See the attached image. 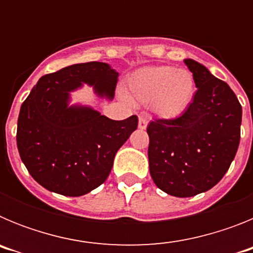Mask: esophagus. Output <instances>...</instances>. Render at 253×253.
<instances>
[{
	"label": "esophagus",
	"mask_w": 253,
	"mask_h": 253,
	"mask_svg": "<svg viewBox=\"0 0 253 253\" xmlns=\"http://www.w3.org/2000/svg\"><path fill=\"white\" fill-rule=\"evenodd\" d=\"M147 125H148V119H147L146 116L140 115L139 116V123H138V126H139V129H146Z\"/></svg>",
	"instance_id": "esophagus-1"
}]
</instances>
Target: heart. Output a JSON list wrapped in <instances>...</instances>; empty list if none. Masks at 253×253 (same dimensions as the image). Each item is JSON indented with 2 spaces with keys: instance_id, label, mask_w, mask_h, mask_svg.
<instances>
[{
  "instance_id": "1",
  "label": "heart",
  "mask_w": 253,
  "mask_h": 253,
  "mask_svg": "<svg viewBox=\"0 0 253 253\" xmlns=\"http://www.w3.org/2000/svg\"><path fill=\"white\" fill-rule=\"evenodd\" d=\"M126 93L134 101L151 105L160 118L175 119L193 101L195 81L186 69L171 66L144 67L129 76Z\"/></svg>"
}]
</instances>
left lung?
<instances>
[{
  "instance_id": "1",
  "label": "left lung",
  "mask_w": 253,
  "mask_h": 253,
  "mask_svg": "<svg viewBox=\"0 0 253 253\" xmlns=\"http://www.w3.org/2000/svg\"><path fill=\"white\" fill-rule=\"evenodd\" d=\"M196 92L175 119L147 126L149 172L158 189L189 198L208 191L231 166L241 139L242 106L232 88L203 64L185 59Z\"/></svg>"
}]
</instances>
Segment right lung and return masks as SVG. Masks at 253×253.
I'll return each instance as SVG.
<instances>
[{"mask_svg":"<svg viewBox=\"0 0 253 253\" xmlns=\"http://www.w3.org/2000/svg\"><path fill=\"white\" fill-rule=\"evenodd\" d=\"M82 82L113 97L118 72L102 62H87L43 76L17 120V149L29 173L66 196L84 195L104 184L116 152L138 126L137 115L111 120L90 107H69V91Z\"/></svg>","mask_w":253,"mask_h":253,"instance_id":"add662e5","label":"right lung"}]
</instances>
